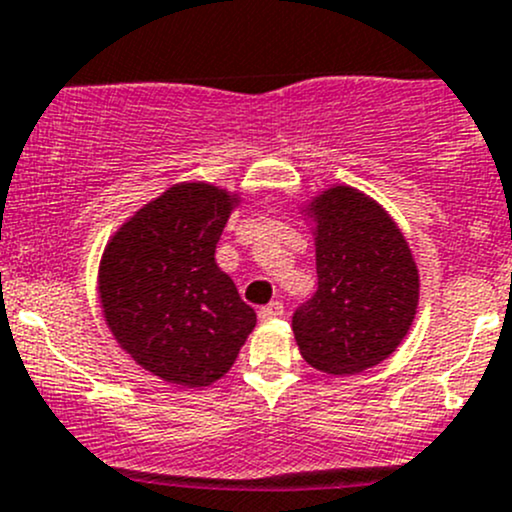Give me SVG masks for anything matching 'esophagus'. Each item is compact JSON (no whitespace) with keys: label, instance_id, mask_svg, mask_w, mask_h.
<instances>
[{"label":"esophagus","instance_id":"1","mask_svg":"<svg viewBox=\"0 0 512 512\" xmlns=\"http://www.w3.org/2000/svg\"><path fill=\"white\" fill-rule=\"evenodd\" d=\"M283 315V303H268V305H263L261 310H258V318L261 320H276V318H281Z\"/></svg>","mask_w":512,"mask_h":512}]
</instances>
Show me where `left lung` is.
<instances>
[{
	"label": "left lung",
	"mask_w": 512,
	"mask_h": 512,
	"mask_svg": "<svg viewBox=\"0 0 512 512\" xmlns=\"http://www.w3.org/2000/svg\"><path fill=\"white\" fill-rule=\"evenodd\" d=\"M318 291L293 313L303 360L355 374L387 360L414 323L419 271L394 219L347 184L310 199Z\"/></svg>",
	"instance_id": "obj_1"
}]
</instances>
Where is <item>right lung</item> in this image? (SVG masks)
Wrapping results in <instances>:
<instances>
[{
	"mask_svg": "<svg viewBox=\"0 0 512 512\" xmlns=\"http://www.w3.org/2000/svg\"><path fill=\"white\" fill-rule=\"evenodd\" d=\"M239 194L207 182L172 184L105 246L98 295L105 323L142 370L179 387L224 377L256 313L214 261Z\"/></svg>",
	"mask_w": 512,
	"mask_h": 512,
	"instance_id": "1",
	"label": "right lung"
}]
</instances>
